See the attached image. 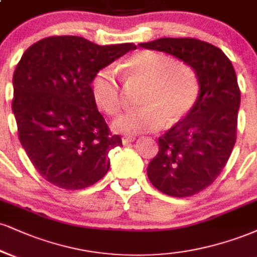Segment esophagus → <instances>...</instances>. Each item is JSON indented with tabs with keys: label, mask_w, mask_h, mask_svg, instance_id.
Returning a JSON list of instances; mask_svg holds the SVG:
<instances>
[{
	"label": "esophagus",
	"mask_w": 257,
	"mask_h": 257,
	"mask_svg": "<svg viewBox=\"0 0 257 257\" xmlns=\"http://www.w3.org/2000/svg\"><path fill=\"white\" fill-rule=\"evenodd\" d=\"M134 141H135V138H133V137H123L122 138L123 145H128V144H131V142H134Z\"/></svg>",
	"instance_id": "esophagus-1"
}]
</instances>
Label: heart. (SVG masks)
Wrapping results in <instances>:
<instances>
[{"label": "heart", "mask_w": 257, "mask_h": 257, "mask_svg": "<svg viewBox=\"0 0 257 257\" xmlns=\"http://www.w3.org/2000/svg\"><path fill=\"white\" fill-rule=\"evenodd\" d=\"M125 78L146 85L140 97L142 107L125 112L112 122L113 131L126 135L156 132L166 122L174 125L183 120L195 106L200 93L193 68L162 52L144 50L125 62ZM94 101L109 115L122 109V94L115 70L99 69L91 81Z\"/></svg>", "instance_id": "b5f03b06"}]
</instances>
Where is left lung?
<instances>
[{
	"label": "left lung",
	"mask_w": 257,
	"mask_h": 257,
	"mask_svg": "<svg viewBox=\"0 0 257 257\" xmlns=\"http://www.w3.org/2000/svg\"><path fill=\"white\" fill-rule=\"evenodd\" d=\"M139 45L183 61L199 80L195 106L158 139L159 152L147 168L151 183L162 193L191 196L215 181L233 150L240 104L236 73L220 49L195 38H160Z\"/></svg>",
	"instance_id": "obj_1"
}]
</instances>
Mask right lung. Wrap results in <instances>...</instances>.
<instances>
[{
	"mask_svg": "<svg viewBox=\"0 0 257 257\" xmlns=\"http://www.w3.org/2000/svg\"><path fill=\"white\" fill-rule=\"evenodd\" d=\"M132 43L97 45L76 36L48 37L24 52L13 75L12 109L19 140L40 176L62 189L97 183L122 146L91 93L94 74L135 50Z\"/></svg>",
	"mask_w": 257,
	"mask_h": 257,
	"instance_id": "right-lung-1",
	"label": "right lung"
}]
</instances>
